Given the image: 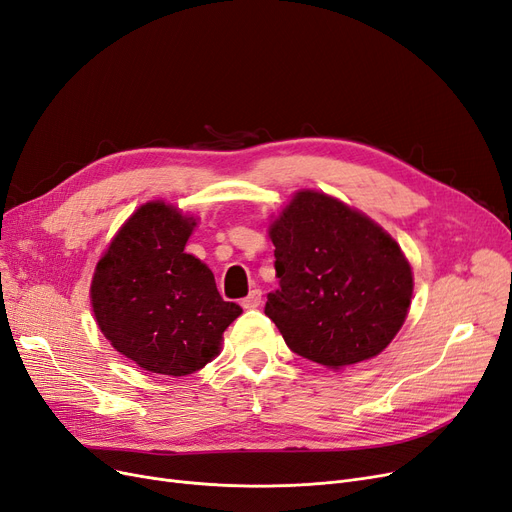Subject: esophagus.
<instances>
[{"label":"esophagus","mask_w":512,"mask_h":512,"mask_svg":"<svg viewBox=\"0 0 512 512\" xmlns=\"http://www.w3.org/2000/svg\"><path fill=\"white\" fill-rule=\"evenodd\" d=\"M260 302H262V292L260 290H252L248 296L241 300V306H243V309H258Z\"/></svg>","instance_id":"34e87169"}]
</instances>
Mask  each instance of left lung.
<instances>
[{
  "label": "left lung",
  "mask_w": 512,
  "mask_h": 512,
  "mask_svg": "<svg viewBox=\"0 0 512 512\" xmlns=\"http://www.w3.org/2000/svg\"><path fill=\"white\" fill-rule=\"evenodd\" d=\"M269 235L279 288L264 313L296 355L340 370L391 344L410 311L414 277L372 218L325 193L298 191Z\"/></svg>",
  "instance_id": "obj_1"
}]
</instances>
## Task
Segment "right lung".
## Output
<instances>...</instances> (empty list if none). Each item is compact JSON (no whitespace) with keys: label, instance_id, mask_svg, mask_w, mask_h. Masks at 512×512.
<instances>
[{"label":"right lung","instance_id":"add662e5","mask_svg":"<svg viewBox=\"0 0 512 512\" xmlns=\"http://www.w3.org/2000/svg\"><path fill=\"white\" fill-rule=\"evenodd\" d=\"M195 224L170 203H145L117 231L92 277L100 332L115 351L153 374L201 370L241 315L239 304L218 294L214 273L185 252Z\"/></svg>","mask_w":512,"mask_h":512}]
</instances>
